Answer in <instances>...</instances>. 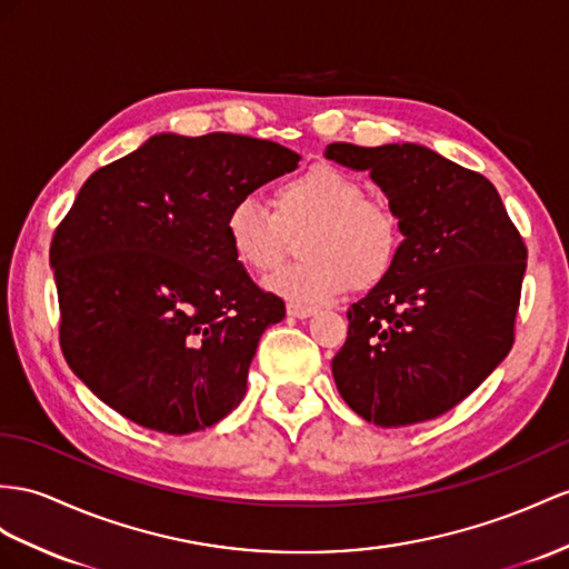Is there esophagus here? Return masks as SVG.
I'll return each mask as SVG.
<instances>
[{
	"label": "esophagus",
	"instance_id": "34e87169",
	"mask_svg": "<svg viewBox=\"0 0 569 569\" xmlns=\"http://www.w3.org/2000/svg\"><path fill=\"white\" fill-rule=\"evenodd\" d=\"M286 310L290 317H298V319H308L315 315V308H310V305H302V302H288Z\"/></svg>",
	"mask_w": 569,
	"mask_h": 569
}]
</instances>
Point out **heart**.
Returning <instances> with one entry per match:
<instances>
[{
  "mask_svg": "<svg viewBox=\"0 0 569 569\" xmlns=\"http://www.w3.org/2000/svg\"><path fill=\"white\" fill-rule=\"evenodd\" d=\"M300 231L302 259L267 281L271 293L296 302L331 300L351 286L375 288L395 271L403 242L399 213L333 166H315L276 184L273 211L254 197H240L223 218L232 257L252 273L279 267L290 236Z\"/></svg>",
  "mask_w": 569,
  "mask_h": 569,
  "instance_id": "b5f03b06",
  "label": "heart"
}]
</instances>
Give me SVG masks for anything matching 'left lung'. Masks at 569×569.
I'll return each mask as SVG.
<instances>
[{
  "label": "left lung",
  "mask_w": 569,
  "mask_h": 569,
  "mask_svg": "<svg viewBox=\"0 0 569 569\" xmlns=\"http://www.w3.org/2000/svg\"><path fill=\"white\" fill-rule=\"evenodd\" d=\"M325 156L368 170L403 230L395 271L346 312L333 382L368 423H423L507 358L527 247L492 182L426 146L329 143Z\"/></svg>",
  "instance_id": "8db88e82"
}]
</instances>
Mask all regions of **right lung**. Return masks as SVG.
<instances>
[{
	"label": "right lung",
	"mask_w": 569,
	"mask_h": 569,
	"mask_svg": "<svg viewBox=\"0 0 569 569\" xmlns=\"http://www.w3.org/2000/svg\"><path fill=\"white\" fill-rule=\"evenodd\" d=\"M298 160L267 139L156 134L83 182L50 267L62 353L100 401L168 435L211 428L242 401L286 305L238 264L223 218Z\"/></svg>",
	"instance_id": "1"
}]
</instances>
